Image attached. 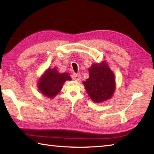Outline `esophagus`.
Here are the masks:
<instances>
[{
	"label": "esophagus",
	"mask_w": 154,
	"mask_h": 154,
	"mask_svg": "<svg viewBox=\"0 0 154 154\" xmlns=\"http://www.w3.org/2000/svg\"><path fill=\"white\" fill-rule=\"evenodd\" d=\"M81 77H82V75H81V74H79V73H78V74L74 73L72 75V79H74L75 81H79L81 79Z\"/></svg>",
	"instance_id": "1"
}]
</instances>
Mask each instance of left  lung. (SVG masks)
I'll use <instances>...</instances> for the list:
<instances>
[{
    "instance_id": "8db88e82",
    "label": "left lung",
    "mask_w": 154,
    "mask_h": 154,
    "mask_svg": "<svg viewBox=\"0 0 154 154\" xmlns=\"http://www.w3.org/2000/svg\"><path fill=\"white\" fill-rule=\"evenodd\" d=\"M89 77L83 82L85 88L95 103H102L112 97L116 89L115 76L105 60L93 63L89 68Z\"/></svg>"
}]
</instances>
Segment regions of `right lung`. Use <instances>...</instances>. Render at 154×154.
Segmentation results:
<instances>
[{
    "label": "right lung",
    "instance_id": "right-lung-1",
    "mask_svg": "<svg viewBox=\"0 0 154 154\" xmlns=\"http://www.w3.org/2000/svg\"><path fill=\"white\" fill-rule=\"evenodd\" d=\"M71 80L68 72L60 73L56 67L48 68L40 77L37 86L42 94L52 99L62 89L66 81Z\"/></svg>",
    "mask_w": 154,
    "mask_h": 154
}]
</instances>
